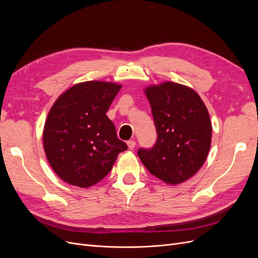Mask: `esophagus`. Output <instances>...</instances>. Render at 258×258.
Returning a JSON list of instances; mask_svg holds the SVG:
<instances>
[{"mask_svg":"<svg viewBox=\"0 0 258 258\" xmlns=\"http://www.w3.org/2000/svg\"><path fill=\"white\" fill-rule=\"evenodd\" d=\"M127 145H128L129 150H134V148L136 147V142L134 141V140H130V141L127 142Z\"/></svg>","mask_w":258,"mask_h":258,"instance_id":"1","label":"esophagus"}]
</instances>
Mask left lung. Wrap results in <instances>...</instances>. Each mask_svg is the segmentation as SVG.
Masks as SVG:
<instances>
[{"instance_id": "1", "label": "left lung", "mask_w": 258, "mask_h": 258, "mask_svg": "<svg viewBox=\"0 0 258 258\" xmlns=\"http://www.w3.org/2000/svg\"><path fill=\"white\" fill-rule=\"evenodd\" d=\"M144 92L158 137L151 150L140 148L138 156L153 175L178 185L196 174L208 157L212 139L208 108L196 91L177 83L148 86Z\"/></svg>"}]
</instances>
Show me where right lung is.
Returning <instances> with one entry per match:
<instances>
[{
	"label": "right lung",
	"mask_w": 258,
	"mask_h": 258,
	"mask_svg": "<svg viewBox=\"0 0 258 258\" xmlns=\"http://www.w3.org/2000/svg\"><path fill=\"white\" fill-rule=\"evenodd\" d=\"M121 85L79 83L54 101L43 130V145L50 167L62 181L87 188L110 172L127 145L117 138L106 112Z\"/></svg>",
	"instance_id": "right-lung-1"
}]
</instances>
